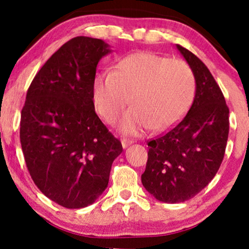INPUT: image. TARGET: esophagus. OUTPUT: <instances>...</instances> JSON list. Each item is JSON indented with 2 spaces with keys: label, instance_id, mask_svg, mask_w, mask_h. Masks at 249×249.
<instances>
[{
  "label": "esophagus",
  "instance_id": "1",
  "mask_svg": "<svg viewBox=\"0 0 249 249\" xmlns=\"http://www.w3.org/2000/svg\"><path fill=\"white\" fill-rule=\"evenodd\" d=\"M132 142H134V141L133 139H122V145H123V147H127L128 145H131L132 144Z\"/></svg>",
  "mask_w": 249,
  "mask_h": 249
}]
</instances>
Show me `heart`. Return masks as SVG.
<instances>
[{
    "instance_id": "b5f03b06",
    "label": "heart",
    "mask_w": 249,
    "mask_h": 249,
    "mask_svg": "<svg viewBox=\"0 0 249 249\" xmlns=\"http://www.w3.org/2000/svg\"><path fill=\"white\" fill-rule=\"evenodd\" d=\"M194 92L196 78L187 63L148 53L124 57L115 71H103L93 81L95 107L108 124L132 104L119 126L125 134L171 127L190 107Z\"/></svg>"
}]
</instances>
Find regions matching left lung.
Here are the masks:
<instances>
[{"instance_id": "obj_1", "label": "left lung", "mask_w": 249, "mask_h": 249, "mask_svg": "<svg viewBox=\"0 0 249 249\" xmlns=\"http://www.w3.org/2000/svg\"><path fill=\"white\" fill-rule=\"evenodd\" d=\"M196 78V96L176 126L148 142L142 186L168 204L192 199L210 184L225 156L230 108L212 73L194 53L177 45Z\"/></svg>"}]
</instances>
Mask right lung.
Instances as JSON below:
<instances>
[{
	"label": "right lung",
	"instance_id": "1",
	"mask_svg": "<svg viewBox=\"0 0 249 249\" xmlns=\"http://www.w3.org/2000/svg\"><path fill=\"white\" fill-rule=\"evenodd\" d=\"M110 53L98 38L68 41L36 73L22 108L19 139L31 179L65 208L95 202L123 151L93 104L97 64Z\"/></svg>",
	"mask_w": 249,
	"mask_h": 249
}]
</instances>
